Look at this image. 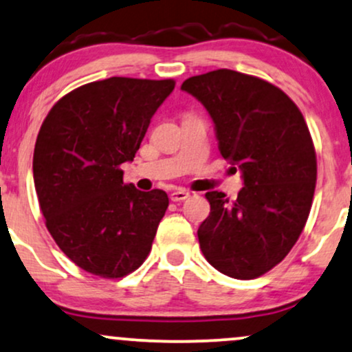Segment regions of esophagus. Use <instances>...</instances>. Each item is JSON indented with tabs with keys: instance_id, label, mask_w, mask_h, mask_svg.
Instances as JSON below:
<instances>
[{
	"instance_id": "esophagus-1",
	"label": "esophagus",
	"mask_w": 352,
	"mask_h": 352,
	"mask_svg": "<svg viewBox=\"0 0 352 352\" xmlns=\"http://www.w3.org/2000/svg\"><path fill=\"white\" fill-rule=\"evenodd\" d=\"M188 197H190V193L187 192V190H175V192L170 193L172 201H184V200H187Z\"/></svg>"
}]
</instances>
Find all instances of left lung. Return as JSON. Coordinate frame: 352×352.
Instances as JSON below:
<instances>
[{"instance_id":"obj_1","label":"left lung","mask_w":352,"mask_h":352,"mask_svg":"<svg viewBox=\"0 0 352 352\" xmlns=\"http://www.w3.org/2000/svg\"><path fill=\"white\" fill-rule=\"evenodd\" d=\"M182 90L210 113L219 152L244 180L236 200L205 195L203 256L228 277H261L290 252L310 214L316 152L303 114L275 85L228 69L190 77Z\"/></svg>"}]
</instances>
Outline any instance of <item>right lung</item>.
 Returning <instances> with one entry per match:
<instances>
[{"label": "right lung", "mask_w": 352, "mask_h": 352, "mask_svg": "<svg viewBox=\"0 0 352 352\" xmlns=\"http://www.w3.org/2000/svg\"><path fill=\"white\" fill-rule=\"evenodd\" d=\"M173 80L111 77L54 104L34 147V185L45 226L80 269L103 278L134 272L149 256L168 206L164 190L122 182Z\"/></svg>", "instance_id": "obj_1"}]
</instances>
